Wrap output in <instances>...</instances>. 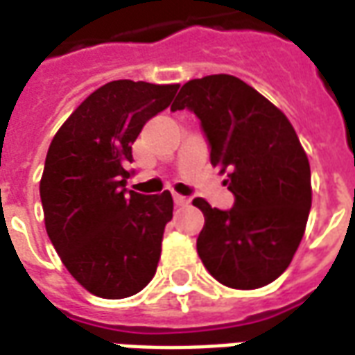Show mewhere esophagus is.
I'll list each match as a JSON object with an SVG mask.
<instances>
[{"mask_svg": "<svg viewBox=\"0 0 355 355\" xmlns=\"http://www.w3.org/2000/svg\"><path fill=\"white\" fill-rule=\"evenodd\" d=\"M173 200H175V205H178V207H184V205H188V203H190V200H188V198H184V196H178V193H175V196H173Z\"/></svg>", "mask_w": 355, "mask_h": 355, "instance_id": "esophagus-1", "label": "esophagus"}]
</instances>
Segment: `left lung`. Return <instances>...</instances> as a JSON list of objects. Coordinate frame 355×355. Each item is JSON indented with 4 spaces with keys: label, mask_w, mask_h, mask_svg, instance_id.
I'll return each instance as SVG.
<instances>
[{
    "label": "left lung",
    "mask_w": 355,
    "mask_h": 355,
    "mask_svg": "<svg viewBox=\"0 0 355 355\" xmlns=\"http://www.w3.org/2000/svg\"><path fill=\"white\" fill-rule=\"evenodd\" d=\"M190 110L211 148V163L228 171L234 207H211L198 254L209 274L232 289H259L287 270L312 207L310 163L297 132L272 102L228 73L182 85L171 110Z\"/></svg>",
    "instance_id": "left-lung-1"
}]
</instances>
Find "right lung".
<instances>
[{
  "mask_svg": "<svg viewBox=\"0 0 355 355\" xmlns=\"http://www.w3.org/2000/svg\"><path fill=\"white\" fill-rule=\"evenodd\" d=\"M178 85L117 80L96 89L66 119L45 157L40 196L45 228L68 272L102 298L137 295L154 277L169 190H127L131 146Z\"/></svg>",
  "mask_w": 355,
  "mask_h": 355,
  "instance_id": "right-lung-1",
  "label": "right lung"
}]
</instances>
